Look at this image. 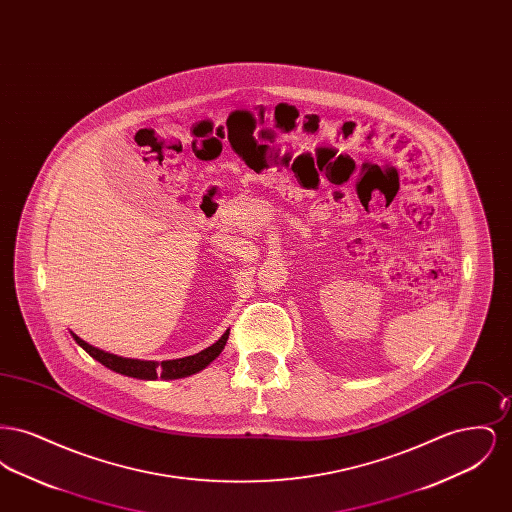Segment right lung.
<instances>
[{
  "instance_id": "right-lung-1",
  "label": "right lung",
  "mask_w": 512,
  "mask_h": 512,
  "mask_svg": "<svg viewBox=\"0 0 512 512\" xmlns=\"http://www.w3.org/2000/svg\"><path fill=\"white\" fill-rule=\"evenodd\" d=\"M230 330H226L222 334L217 343H213L211 347L184 357V359H172V361H163V363H155V361H140V359H124L117 357L113 353H105L98 347L80 340L76 334H73L74 341L101 365L124 374V376H132V378H140V380H155V378H165V380H176V378H186L190 374H195L199 370H203L209 363H213L220 355V351L224 349L226 341H228Z\"/></svg>"
}]
</instances>
